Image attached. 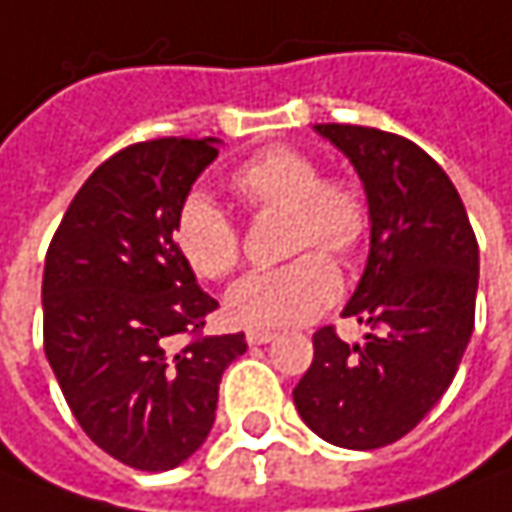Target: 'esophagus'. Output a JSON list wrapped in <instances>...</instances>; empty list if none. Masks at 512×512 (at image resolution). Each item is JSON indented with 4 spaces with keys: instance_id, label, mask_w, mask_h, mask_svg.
Wrapping results in <instances>:
<instances>
[{
    "instance_id": "34e87169",
    "label": "esophagus",
    "mask_w": 512,
    "mask_h": 512,
    "mask_svg": "<svg viewBox=\"0 0 512 512\" xmlns=\"http://www.w3.org/2000/svg\"><path fill=\"white\" fill-rule=\"evenodd\" d=\"M274 331H263V328H252V331H246V340H249V345H266L272 343Z\"/></svg>"
}]
</instances>
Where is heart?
<instances>
[{"mask_svg": "<svg viewBox=\"0 0 512 512\" xmlns=\"http://www.w3.org/2000/svg\"><path fill=\"white\" fill-rule=\"evenodd\" d=\"M232 189L252 212H286V252L326 249L351 257L371 229V215L354 184L323 178L306 152L269 147L232 172ZM175 243L189 269L221 280L240 263L235 221L206 195H192L175 221ZM340 294V272L323 252H306L286 266L243 277L226 294V314L243 328L303 326Z\"/></svg>", "mask_w": 512, "mask_h": 512, "instance_id": "heart-1", "label": "heart"}]
</instances>
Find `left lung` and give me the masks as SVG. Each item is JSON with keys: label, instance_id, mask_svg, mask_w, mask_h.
<instances>
[{"label": "left lung", "instance_id": "1", "mask_svg": "<svg viewBox=\"0 0 512 512\" xmlns=\"http://www.w3.org/2000/svg\"><path fill=\"white\" fill-rule=\"evenodd\" d=\"M360 175L371 238L343 317L362 343L314 334L294 405L320 439L374 450L425 419L459 371L476 314L479 243L445 169L414 141L374 127L317 124Z\"/></svg>", "mask_w": 512, "mask_h": 512}]
</instances>
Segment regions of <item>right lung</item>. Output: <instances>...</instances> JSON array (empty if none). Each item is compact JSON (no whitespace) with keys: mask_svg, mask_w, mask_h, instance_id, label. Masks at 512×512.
<instances>
[{"mask_svg":"<svg viewBox=\"0 0 512 512\" xmlns=\"http://www.w3.org/2000/svg\"><path fill=\"white\" fill-rule=\"evenodd\" d=\"M218 138H158L115 152L84 181L50 240L45 354L84 433L135 470H172L206 442L243 334L198 337L218 300L175 243L189 189Z\"/></svg>","mask_w":512,"mask_h":512,"instance_id":"right-lung-1","label":"right lung"}]
</instances>
